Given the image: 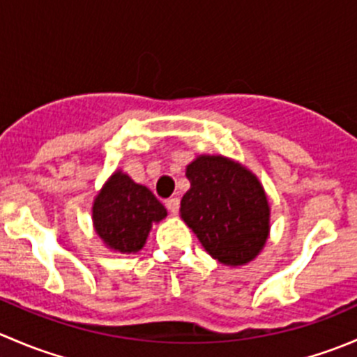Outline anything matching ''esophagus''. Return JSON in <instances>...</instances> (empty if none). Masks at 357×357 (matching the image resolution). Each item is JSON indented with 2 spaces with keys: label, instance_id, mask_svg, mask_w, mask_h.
Wrapping results in <instances>:
<instances>
[{
  "label": "esophagus",
  "instance_id": "esophagus-1",
  "mask_svg": "<svg viewBox=\"0 0 357 357\" xmlns=\"http://www.w3.org/2000/svg\"><path fill=\"white\" fill-rule=\"evenodd\" d=\"M165 205H167V208L171 214H176V212L179 211V199L178 197H172V199H169L167 202H165Z\"/></svg>",
  "mask_w": 357,
  "mask_h": 357
}]
</instances>
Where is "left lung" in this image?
<instances>
[{"label":"left lung","instance_id":"obj_1","mask_svg":"<svg viewBox=\"0 0 357 357\" xmlns=\"http://www.w3.org/2000/svg\"><path fill=\"white\" fill-rule=\"evenodd\" d=\"M190 190L179 215L212 259L229 268L254 261L269 238L268 195L257 176L222 155H199L186 165Z\"/></svg>","mask_w":357,"mask_h":357}]
</instances>
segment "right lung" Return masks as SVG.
I'll use <instances>...</instances> for the list:
<instances>
[{"instance_id": "add662e5", "label": "right lung", "mask_w": 357, "mask_h": 357, "mask_svg": "<svg viewBox=\"0 0 357 357\" xmlns=\"http://www.w3.org/2000/svg\"><path fill=\"white\" fill-rule=\"evenodd\" d=\"M167 215L146 186L117 169L96 193L91 207L93 228L102 243L117 254H136L145 247L153 225Z\"/></svg>"}]
</instances>
